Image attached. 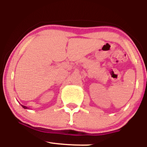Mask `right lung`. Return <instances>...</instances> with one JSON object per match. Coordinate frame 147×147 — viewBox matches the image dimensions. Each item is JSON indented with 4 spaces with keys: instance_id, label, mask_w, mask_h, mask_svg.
<instances>
[{
    "instance_id": "right-lung-1",
    "label": "right lung",
    "mask_w": 147,
    "mask_h": 147,
    "mask_svg": "<svg viewBox=\"0 0 147 147\" xmlns=\"http://www.w3.org/2000/svg\"><path fill=\"white\" fill-rule=\"evenodd\" d=\"M21 106H22V107H23L24 109H27V107H26V106H24V105H21Z\"/></svg>"
}]
</instances>
